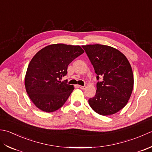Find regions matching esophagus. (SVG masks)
<instances>
[{
    "instance_id": "1",
    "label": "esophagus",
    "mask_w": 152,
    "mask_h": 152,
    "mask_svg": "<svg viewBox=\"0 0 152 152\" xmlns=\"http://www.w3.org/2000/svg\"><path fill=\"white\" fill-rule=\"evenodd\" d=\"M79 87L80 88V89H85L86 88L85 86H81V85H79Z\"/></svg>"
}]
</instances>
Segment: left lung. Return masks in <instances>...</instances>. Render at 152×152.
<instances>
[{"mask_svg":"<svg viewBox=\"0 0 152 152\" xmlns=\"http://www.w3.org/2000/svg\"><path fill=\"white\" fill-rule=\"evenodd\" d=\"M94 67L98 80L96 92L90 106L102 115H110L126 106L132 94L134 77L129 60L117 49L102 45L82 46Z\"/></svg>","mask_w":152,"mask_h":152,"instance_id":"left-lung-1","label":"left lung"}]
</instances>
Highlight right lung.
Wrapping results in <instances>:
<instances>
[{
    "mask_svg": "<svg viewBox=\"0 0 152 152\" xmlns=\"http://www.w3.org/2000/svg\"><path fill=\"white\" fill-rule=\"evenodd\" d=\"M83 52L80 46L54 44L34 56L27 67L25 86L39 110L53 112L67 101L74 86L60 79L67 73L68 65Z\"/></svg>",
    "mask_w": 152,
    "mask_h": 152,
    "instance_id": "add662e5",
    "label": "right lung"
}]
</instances>
